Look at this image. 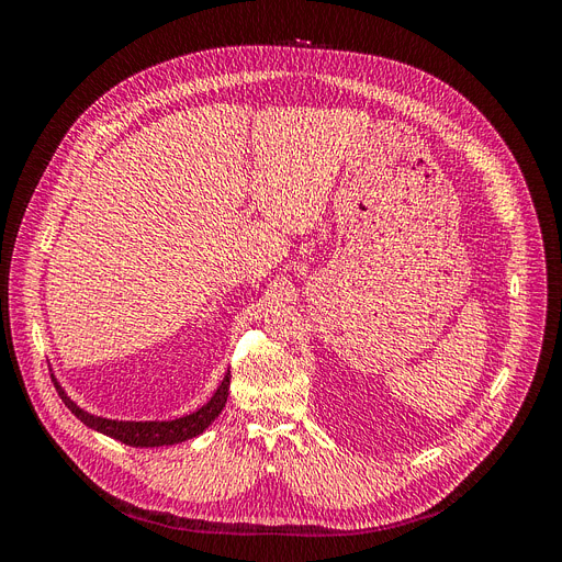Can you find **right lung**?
Returning <instances> with one entry per match:
<instances>
[{
  "instance_id": "obj_1",
  "label": "right lung",
  "mask_w": 562,
  "mask_h": 562,
  "mask_svg": "<svg viewBox=\"0 0 562 562\" xmlns=\"http://www.w3.org/2000/svg\"><path fill=\"white\" fill-rule=\"evenodd\" d=\"M229 378L232 375L227 372L223 384L217 386L213 398L206 405L199 407L196 413L173 419V422H114V419H105V417H95V415L83 413L81 407H77L70 398H67V394L60 389L58 382H56V391L63 398V403L70 407L72 415L87 424V427L119 440V443H126L131 448H159V446L182 443V440L194 438L203 429H206L209 424L220 413H223V407L227 403V394H229Z\"/></svg>"
}]
</instances>
